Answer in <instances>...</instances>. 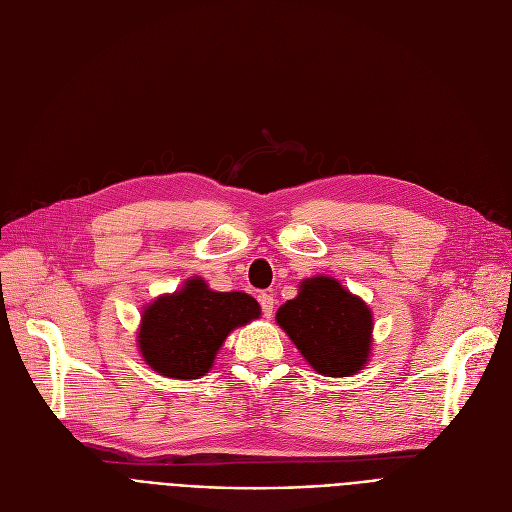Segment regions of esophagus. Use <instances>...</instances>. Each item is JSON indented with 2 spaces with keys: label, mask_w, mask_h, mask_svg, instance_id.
Here are the masks:
<instances>
[{
  "label": "esophagus",
  "mask_w": 512,
  "mask_h": 512,
  "mask_svg": "<svg viewBox=\"0 0 512 512\" xmlns=\"http://www.w3.org/2000/svg\"><path fill=\"white\" fill-rule=\"evenodd\" d=\"M259 305H261V311H263L265 317H272L274 315V297H272V294L261 292L259 294Z\"/></svg>",
  "instance_id": "1"
}]
</instances>
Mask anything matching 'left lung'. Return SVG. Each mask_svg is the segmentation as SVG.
Returning <instances> with one entry per match:
<instances>
[{
  "mask_svg": "<svg viewBox=\"0 0 512 512\" xmlns=\"http://www.w3.org/2000/svg\"><path fill=\"white\" fill-rule=\"evenodd\" d=\"M276 321L305 361L326 378H348L369 361L371 309L336 278L303 280L297 297L278 309Z\"/></svg>",
  "mask_w": 512,
  "mask_h": 512,
  "instance_id": "obj_1",
  "label": "left lung"
}]
</instances>
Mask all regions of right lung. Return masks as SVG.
<instances>
[{"mask_svg":"<svg viewBox=\"0 0 512 512\" xmlns=\"http://www.w3.org/2000/svg\"><path fill=\"white\" fill-rule=\"evenodd\" d=\"M259 315V303L251 294L215 292L195 276L145 307L139 351L159 375L197 380L211 369L228 334Z\"/></svg>","mask_w":512,"mask_h":512,"instance_id":"obj_1","label":"right lung"}]
</instances>
